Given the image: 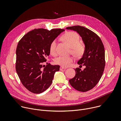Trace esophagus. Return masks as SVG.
Segmentation results:
<instances>
[{"instance_id":"obj_1","label":"esophagus","mask_w":121,"mask_h":121,"mask_svg":"<svg viewBox=\"0 0 121 121\" xmlns=\"http://www.w3.org/2000/svg\"><path fill=\"white\" fill-rule=\"evenodd\" d=\"M65 69H66V68H65V67H63V66H60V70H65Z\"/></svg>"}]
</instances>
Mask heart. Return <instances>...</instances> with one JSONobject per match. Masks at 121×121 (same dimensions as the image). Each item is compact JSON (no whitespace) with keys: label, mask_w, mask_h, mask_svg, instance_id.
Returning a JSON list of instances; mask_svg holds the SVG:
<instances>
[{"label":"heart","mask_w":121,"mask_h":121,"mask_svg":"<svg viewBox=\"0 0 121 121\" xmlns=\"http://www.w3.org/2000/svg\"><path fill=\"white\" fill-rule=\"evenodd\" d=\"M62 39L71 48L72 53L76 57H80L83 55L85 51V46L82 44L79 43L80 37L78 34L73 31H69L65 33L62 37ZM56 42L53 40L50 44V53L54 56L56 55ZM73 58L71 56H60L55 60L56 64L67 67L69 66L73 62Z\"/></svg>","instance_id":"1"}]
</instances>
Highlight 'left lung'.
Returning <instances> with one entry per match:
<instances>
[{
	"mask_svg": "<svg viewBox=\"0 0 121 121\" xmlns=\"http://www.w3.org/2000/svg\"><path fill=\"white\" fill-rule=\"evenodd\" d=\"M66 29L76 31L85 45L83 56L78 64L86 67L83 70L76 68L75 76L69 80V82L78 91H89L98 84L104 71L105 65L104 46L97 34L84 27L78 25Z\"/></svg>",
	"mask_w": 121,
	"mask_h": 121,
	"instance_id": "8db88e82",
	"label": "left lung"
}]
</instances>
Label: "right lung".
Returning <instances> with one entry per match:
<instances>
[{"instance_id": "add662e5", "label": "right lung", "mask_w": 121, "mask_h": 121, "mask_svg": "<svg viewBox=\"0 0 121 121\" xmlns=\"http://www.w3.org/2000/svg\"><path fill=\"white\" fill-rule=\"evenodd\" d=\"M64 29H35L28 32L19 42L16 49V70L24 87L39 94L46 90L53 82L59 65L46 63L51 43ZM46 62L47 65H44Z\"/></svg>"}]
</instances>
